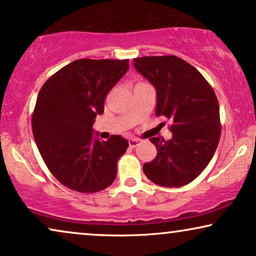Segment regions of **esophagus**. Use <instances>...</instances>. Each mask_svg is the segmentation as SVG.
I'll return each mask as SVG.
<instances>
[{
	"mask_svg": "<svg viewBox=\"0 0 256 256\" xmlns=\"http://www.w3.org/2000/svg\"><path fill=\"white\" fill-rule=\"evenodd\" d=\"M129 147L130 148H135L136 146L140 144V140L138 138H129Z\"/></svg>",
	"mask_w": 256,
	"mask_h": 256,
	"instance_id": "34e87169",
	"label": "esophagus"
}]
</instances>
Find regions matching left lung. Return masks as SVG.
<instances>
[{"instance_id": "left-lung-1", "label": "left lung", "mask_w": 256, "mask_h": 256, "mask_svg": "<svg viewBox=\"0 0 256 256\" xmlns=\"http://www.w3.org/2000/svg\"><path fill=\"white\" fill-rule=\"evenodd\" d=\"M134 67L156 89V116L170 118L172 138H152L158 155L144 164L162 187L190 184L207 167L221 136L216 95L201 72L178 56L134 58Z\"/></svg>"}]
</instances>
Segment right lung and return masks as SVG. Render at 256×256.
Segmentation results:
<instances>
[{
    "label": "right lung",
    "instance_id": "1",
    "mask_svg": "<svg viewBox=\"0 0 256 256\" xmlns=\"http://www.w3.org/2000/svg\"><path fill=\"white\" fill-rule=\"evenodd\" d=\"M129 60L82 58L50 76L40 89L32 116V135L49 170L63 186L96 193L114 182L128 141L92 135L109 90L127 72Z\"/></svg>",
    "mask_w": 256,
    "mask_h": 256
}]
</instances>
